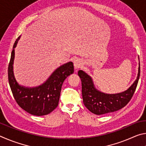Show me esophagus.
<instances>
[{
    "mask_svg": "<svg viewBox=\"0 0 146 146\" xmlns=\"http://www.w3.org/2000/svg\"><path fill=\"white\" fill-rule=\"evenodd\" d=\"M82 62L80 60V59L76 58L74 60V67H75V69H78L79 68H80L82 66Z\"/></svg>",
    "mask_w": 146,
    "mask_h": 146,
    "instance_id": "1",
    "label": "esophagus"
}]
</instances>
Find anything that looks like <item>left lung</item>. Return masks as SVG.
I'll list each match as a JSON object with an SVG mask.
<instances>
[{
	"label": "left lung",
	"instance_id": "left-lung-1",
	"mask_svg": "<svg viewBox=\"0 0 146 146\" xmlns=\"http://www.w3.org/2000/svg\"><path fill=\"white\" fill-rule=\"evenodd\" d=\"M139 62L137 78L131 87L123 92L117 94H107L98 91L94 86L92 78L87 73L79 70L78 75L82 82V94L84 104L94 114L100 115L112 113L126 106L137 88L140 77Z\"/></svg>",
	"mask_w": 146,
	"mask_h": 146
}]
</instances>
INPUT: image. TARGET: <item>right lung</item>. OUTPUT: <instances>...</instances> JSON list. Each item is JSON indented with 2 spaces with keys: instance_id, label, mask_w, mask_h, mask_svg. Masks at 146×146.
Segmentation results:
<instances>
[{
  "instance_id": "add662e5",
  "label": "right lung",
  "mask_w": 146,
  "mask_h": 146,
  "mask_svg": "<svg viewBox=\"0 0 146 146\" xmlns=\"http://www.w3.org/2000/svg\"><path fill=\"white\" fill-rule=\"evenodd\" d=\"M21 36L15 42L8 66V80L13 97L18 105L31 115L42 116L52 112L57 107L62 86L65 79L74 72L72 62L61 66L42 84L35 88L20 86L13 73L15 48Z\"/></svg>"
}]
</instances>
